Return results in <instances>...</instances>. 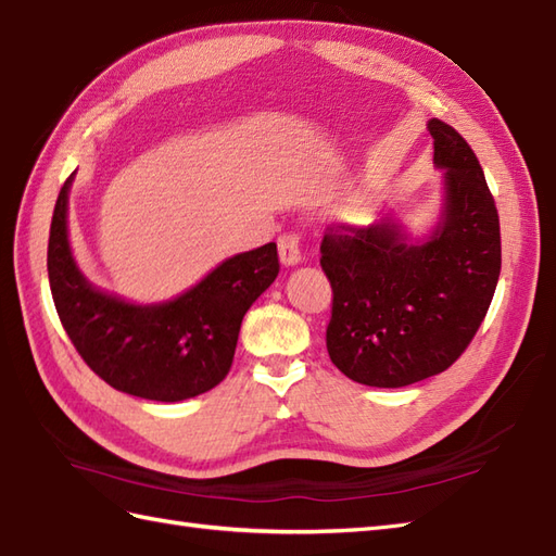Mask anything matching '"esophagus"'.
<instances>
[{
    "label": "esophagus",
    "instance_id": "34e87169",
    "mask_svg": "<svg viewBox=\"0 0 556 556\" xmlns=\"http://www.w3.org/2000/svg\"><path fill=\"white\" fill-rule=\"evenodd\" d=\"M277 247H279V261L283 263V265H299L301 263V247H299V237L295 235H281L279 237V241H277Z\"/></svg>",
    "mask_w": 556,
    "mask_h": 556
}]
</instances>
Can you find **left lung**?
Wrapping results in <instances>:
<instances>
[{
    "instance_id": "left-lung-1",
    "label": "left lung",
    "mask_w": 556,
    "mask_h": 556,
    "mask_svg": "<svg viewBox=\"0 0 556 556\" xmlns=\"http://www.w3.org/2000/svg\"><path fill=\"white\" fill-rule=\"evenodd\" d=\"M445 167L441 223L412 241L393 217L329 225L319 263L331 281V363L348 379L400 389L445 371L479 331L500 279V217L483 167L455 127L431 121Z\"/></svg>"
}]
</instances>
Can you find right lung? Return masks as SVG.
<instances>
[{"mask_svg": "<svg viewBox=\"0 0 556 556\" xmlns=\"http://www.w3.org/2000/svg\"><path fill=\"white\" fill-rule=\"evenodd\" d=\"M63 182L49 227L47 273L63 329L99 379L159 403L201 395L227 377L241 319L279 275L277 243L217 265L175 301L132 305L103 293L77 269L68 243Z\"/></svg>", "mask_w": 556, "mask_h": 556, "instance_id": "right-lung-1", "label": "right lung"}]
</instances>
